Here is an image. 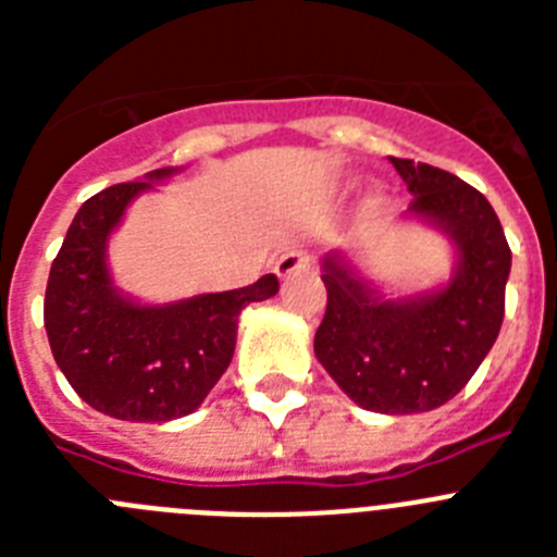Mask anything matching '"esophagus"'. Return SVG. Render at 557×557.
Instances as JSON below:
<instances>
[{"mask_svg":"<svg viewBox=\"0 0 557 557\" xmlns=\"http://www.w3.org/2000/svg\"><path fill=\"white\" fill-rule=\"evenodd\" d=\"M309 264H312V253H309V250H301V248H293V250H284V253L275 259L273 270L278 278H289V275L307 270Z\"/></svg>","mask_w":557,"mask_h":557,"instance_id":"esophagus-1","label":"esophagus"}]
</instances>
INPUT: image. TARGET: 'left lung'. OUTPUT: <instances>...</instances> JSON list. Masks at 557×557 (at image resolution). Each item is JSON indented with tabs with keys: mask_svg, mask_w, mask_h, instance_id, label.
Returning a JSON list of instances; mask_svg holds the SVG:
<instances>
[{
	"mask_svg": "<svg viewBox=\"0 0 557 557\" xmlns=\"http://www.w3.org/2000/svg\"><path fill=\"white\" fill-rule=\"evenodd\" d=\"M391 164L412 191V214L455 239L457 273L441 293L387 301L329 256L314 357L359 407L407 416L455 398L491 351L505 318L510 248L494 206L474 186L410 159Z\"/></svg>",
	"mask_w": 557,
	"mask_h": 557,
	"instance_id": "1",
	"label": "left lung"
}]
</instances>
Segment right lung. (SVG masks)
I'll use <instances>...</instances> for the list:
<instances>
[{"mask_svg": "<svg viewBox=\"0 0 557 557\" xmlns=\"http://www.w3.org/2000/svg\"><path fill=\"white\" fill-rule=\"evenodd\" d=\"M170 170L150 172L164 178ZM147 181L102 189L75 214L49 270L44 326L58 368L77 396L120 421H172L198 410L234 357L236 318L278 293L262 275L248 287L139 307L111 287L106 239Z\"/></svg>", "mask_w": 557, "mask_h": 557, "instance_id": "add662e5", "label": "right lung"}]
</instances>
